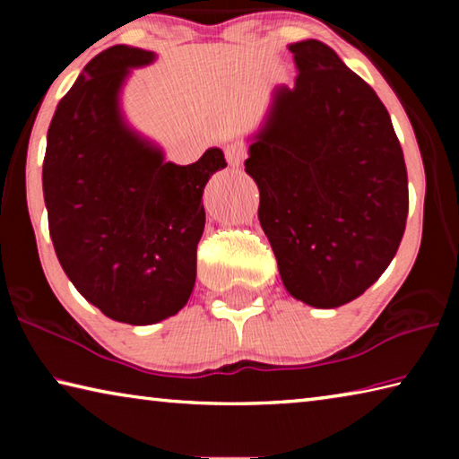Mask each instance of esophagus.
Returning <instances> with one entry per match:
<instances>
[{
	"label": "esophagus",
	"mask_w": 459,
	"mask_h": 459,
	"mask_svg": "<svg viewBox=\"0 0 459 459\" xmlns=\"http://www.w3.org/2000/svg\"><path fill=\"white\" fill-rule=\"evenodd\" d=\"M224 155H227L229 166H232V168L243 166V161L247 158V145L245 143H230V145H227V150H224Z\"/></svg>",
	"instance_id": "34e87169"
}]
</instances>
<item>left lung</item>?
<instances>
[{"label":"left lung","instance_id":"obj_1","mask_svg":"<svg viewBox=\"0 0 459 459\" xmlns=\"http://www.w3.org/2000/svg\"><path fill=\"white\" fill-rule=\"evenodd\" d=\"M287 48L298 76L275 87L245 172L285 290L332 309L391 265L409 212L407 168L385 105L330 46Z\"/></svg>","mask_w":459,"mask_h":459}]
</instances>
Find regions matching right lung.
I'll use <instances>...</instances> for the list:
<instances>
[{
  "mask_svg": "<svg viewBox=\"0 0 459 459\" xmlns=\"http://www.w3.org/2000/svg\"><path fill=\"white\" fill-rule=\"evenodd\" d=\"M155 52L97 54L54 111L42 188L54 251L84 299L115 322L150 325L188 304L204 232L202 192L221 147L178 166L129 126L121 92Z\"/></svg>",
  "mask_w": 459,
  "mask_h": 459,
  "instance_id": "right-lung-1",
  "label": "right lung"
}]
</instances>
